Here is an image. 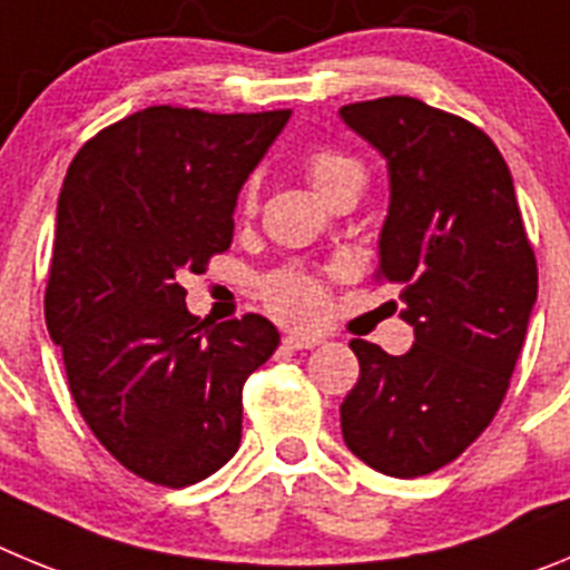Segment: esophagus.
<instances>
[{"label": "esophagus", "instance_id": "1", "mask_svg": "<svg viewBox=\"0 0 570 570\" xmlns=\"http://www.w3.org/2000/svg\"><path fill=\"white\" fill-rule=\"evenodd\" d=\"M321 346V337L315 335H286L284 348H292V352H301V348H315Z\"/></svg>", "mask_w": 570, "mask_h": 570}]
</instances>
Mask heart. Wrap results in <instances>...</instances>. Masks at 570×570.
Masks as SVG:
<instances>
[{
	"mask_svg": "<svg viewBox=\"0 0 570 570\" xmlns=\"http://www.w3.org/2000/svg\"><path fill=\"white\" fill-rule=\"evenodd\" d=\"M304 170L323 198H332L337 189L352 187V184L363 187V178H366L357 158L332 150V147H315L306 156ZM244 207H255V181L244 189ZM264 301L269 312L286 323H312L323 312L321 284L301 269H281L269 275L264 281Z\"/></svg>",
	"mask_w": 570,
	"mask_h": 570,
	"instance_id": "heart-1",
	"label": "heart"
}]
</instances>
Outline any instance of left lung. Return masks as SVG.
<instances>
[{"instance_id":"left-lung-1","label":"left lung","mask_w":570,"mask_h":570,"mask_svg":"<svg viewBox=\"0 0 570 570\" xmlns=\"http://www.w3.org/2000/svg\"><path fill=\"white\" fill-rule=\"evenodd\" d=\"M389 164L377 281L400 284L406 355L355 337V389L341 403L352 454L389 476L458 460L509 392L537 301V258L509 164L480 127L412 96L341 107Z\"/></svg>"}]
</instances>
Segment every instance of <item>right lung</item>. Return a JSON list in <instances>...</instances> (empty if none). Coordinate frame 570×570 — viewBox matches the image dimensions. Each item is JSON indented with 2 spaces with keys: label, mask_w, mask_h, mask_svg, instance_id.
Masks as SVG:
<instances>
[{
  "label": "right lung",
  "mask_w": 570,
  "mask_h": 570,
  "mask_svg": "<svg viewBox=\"0 0 570 570\" xmlns=\"http://www.w3.org/2000/svg\"><path fill=\"white\" fill-rule=\"evenodd\" d=\"M292 110L158 105L85 141L61 184L45 321L81 417L127 471L184 489L240 445V389L281 335L209 326L178 278L233 244V209Z\"/></svg>",
  "instance_id": "1"
}]
</instances>
